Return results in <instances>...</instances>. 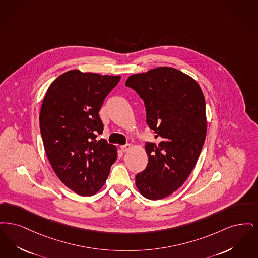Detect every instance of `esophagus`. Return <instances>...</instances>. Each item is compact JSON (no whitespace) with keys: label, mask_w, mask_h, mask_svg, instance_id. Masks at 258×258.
Segmentation results:
<instances>
[{"label":"esophagus","mask_w":258,"mask_h":258,"mask_svg":"<svg viewBox=\"0 0 258 258\" xmlns=\"http://www.w3.org/2000/svg\"><path fill=\"white\" fill-rule=\"evenodd\" d=\"M130 148H131V145H129V144H126V145H124V146H121V149H122V151H123V152H127V151H129V150H130Z\"/></svg>","instance_id":"1"}]
</instances>
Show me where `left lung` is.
<instances>
[{
	"instance_id": "obj_1",
	"label": "left lung",
	"mask_w": 258,
	"mask_h": 258,
	"mask_svg": "<svg viewBox=\"0 0 258 258\" xmlns=\"http://www.w3.org/2000/svg\"><path fill=\"white\" fill-rule=\"evenodd\" d=\"M145 102L146 123L157 143H146L148 164L136 186L157 201L179 189L195 168L205 141V99L199 84L175 68L131 75L125 83Z\"/></svg>"
}]
</instances>
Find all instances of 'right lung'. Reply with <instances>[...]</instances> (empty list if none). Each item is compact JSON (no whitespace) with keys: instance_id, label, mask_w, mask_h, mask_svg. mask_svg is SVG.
I'll list each match as a JSON object with an SVG mask.
<instances>
[{"instance_id":"obj_1","label":"right lung","mask_w":258,"mask_h":258,"mask_svg":"<svg viewBox=\"0 0 258 258\" xmlns=\"http://www.w3.org/2000/svg\"><path fill=\"white\" fill-rule=\"evenodd\" d=\"M120 76L61 74L46 92L39 114L45 152L56 176L80 196L103 187L117 157L116 146L96 140L104 126L99 111Z\"/></svg>"}]
</instances>
